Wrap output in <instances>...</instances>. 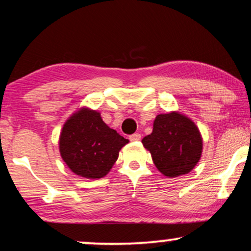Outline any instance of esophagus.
<instances>
[{
	"label": "esophagus",
	"mask_w": 251,
	"mask_h": 251,
	"mask_svg": "<svg viewBox=\"0 0 251 251\" xmlns=\"http://www.w3.org/2000/svg\"><path fill=\"white\" fill-rule=\"evenodd\" d=\"M141 138H142V136H141V133H132L131 136H129V139L131 142H137V141H141Z\"/></svg>",
	"instance_id": "1"
}]
</instances>
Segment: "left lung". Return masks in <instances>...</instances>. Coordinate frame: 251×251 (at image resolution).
<instances>
[{"mask_svg": "<svg viewBox=\"0 0 251 251\" xmlns=\"http://www.w3.org/2000/svg\"><path fill=\"white\" fill-rule=\"evenodd\" d=\"M155 167L167 177L188 174L200 161L203 139L197 126L178 112L159 114L152 133L142 139Z\"/></svg>", "mask_w": 251, "mask_h": 251, "instance_id": "left-lung-1", "label": "left lung"}]
</instances>
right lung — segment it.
<instances>
[{
    "label": "right lung",
    "mask_w": 251,
    "mask_h": 251,
    "mask_svg": "<svg viewBox=\"0 0 251 251\" xmlns=\"http://www.w3.org/2000/svg\"><path fill=\"white\" fill-rule=\"evenodd\" d=\"M128 143L102 121L99 112L83 107L64 123L58 146L71 172L86 178H100L108 174L120 150Z\"/></svg>",
    "instance_id": "right-lung-1"
}]
</instances>
